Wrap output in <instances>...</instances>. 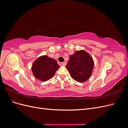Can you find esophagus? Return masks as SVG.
<instances>
[{"instance_id":"esophagus-1","label":"esophagus","mask_w":128,"mask_h":128,"mask_svg":"<svg viewBox=\"0 0 128 128\" xmlns=\"http://www.w3.org/2000/svg\"><path fill=\"white\" fill-rule=\"evenodd\" d=\"M66 64H67V63H66V62H61V66H66Z\"/></svg>"}]
</instances>
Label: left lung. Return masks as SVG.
I'll return each mask as SVG.
<instances>
[{"label": "left lung", "instance_id": "1", "mask_svg": "<svg viewBox=\"0 0 128 128\" xmlns=\"http://www.w3.org/2000/svg\"><path fill=\"white\" fill-rule=\"evenodd\" d=\"M69 57L66 68L72 78L80 83L88 80L94 67V61L91 56L84 50H80Z\"/></svg>", "mask_w": 128, "mask_h": 128}]
</instances>
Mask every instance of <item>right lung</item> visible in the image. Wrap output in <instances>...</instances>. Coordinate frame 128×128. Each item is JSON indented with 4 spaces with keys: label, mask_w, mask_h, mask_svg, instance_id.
I'll use <instances>...</instances> for the list:
<instances>
[{
    "label": "right lung",
    "mask_w": 128,
    "mask_h": 128,
    "mask_svg": "<svg viewBox=\"0 0 128 128\" xmlns=\"http://www.w3.org/2000/svg\"><path fill=\"white\" fill-rule=\"evenodd\" d=\"M59 68L55 59L47 56H42L34 62L32 70L36 78L45 82L51 78Z\"/></svg>",
    "instance_id": "add662e5"
}]
</instances>
